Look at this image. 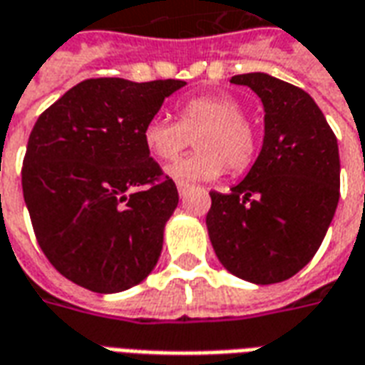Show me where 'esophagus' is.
Instances as JSON below:
<instances>
[{
	"label": "esophagus",
	"instance_id": "esophagus-1",
	"mask_svg": "<svg viewBox=\"0 0 365 365\" xmlns=\"http://www.w3.org/2000/svg\"><path fill=\"white\" fill-rule=\"evenodd\" d=\"M177 188H179L180 198H182V196H185V194L188 192V188H190V185H186V182H182V180H179V182H177Z\"/></svg>",
	"mask_w": 365,
	"mask_h": 365
}]
</instances>
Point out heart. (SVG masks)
<instances>
[{"label": "heart", "instance_id": "1", "mask_svg": "<svg viewBox=\"0 0 365 365\" xmlns=\"http://www.w3.org/2000/svg\"><path fill=\"white\" fill-rule=\"evenodd\" d=\"M143 143L159 161H175L194 143L198 151L169 169L173 179L210 180L223 171H247L257 153V132L243 106L227 95H200L185 101L177 122L155 116L143 126Z\"/></svg>", "mask_w": 365, "mask_h": 365}]
</instances>
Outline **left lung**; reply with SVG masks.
Here are the masks:
<instances>
[{
  "instance_id": "obj_1",
  "label": "left lung",
  "mask_w": 365,
  "mask_h": 365,
  "mask_svg": "<svg viewBox=\"0 0 365 365\" xmlns=\"http://www.w3.org/2000/svg\"><path fill=\"white\" fill-rule=\"evenodd\" d=\"M264 106L257 161L230 194L210 192V241L223 267L252 284L292 278L323 243L340 196L336 135L307 93L268 73H243Z\"/></svg>"
}]
</instances>
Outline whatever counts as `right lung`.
Instances as JSON below:
<instances>
[{
    "mask_svg": "<svg viewBox=\"0 0 365 365\" xmlns=\"http://www.w3.org/2000/svg\"><path fill=\"white\" fill-rule=\"evenodd\" d=\"M180 79H85L38 116L21 171L34 235L50 264L81 288L116 294L148 276L179 204L143 126Z\"/></svg>",
    "mask_w": 365,
    "mask_h": 365,
    "instance_id": "add662e5",
    "label": "right lung"
}]
</instances>
